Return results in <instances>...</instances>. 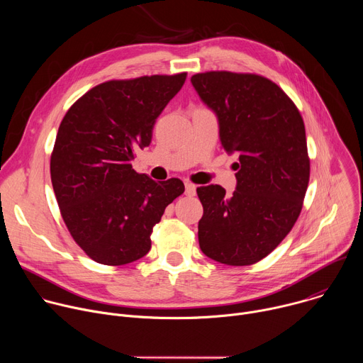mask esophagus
Masks as SVG:
<instances>
[{"label": "esophagus", "mask_w": 363, "mask_h": 363, "mask_svg": "<svg viewBox=\"0 0 363 363\" xmlns=\"http://www.w3.org/2000/svg\"><path fill=\"white\" fill-rule=\"evenodd\" d=\"M196 194V186L191 182H185V195L194 196Z\"/></svg>", "instance_id": "esophagus-1"}]
</instances>
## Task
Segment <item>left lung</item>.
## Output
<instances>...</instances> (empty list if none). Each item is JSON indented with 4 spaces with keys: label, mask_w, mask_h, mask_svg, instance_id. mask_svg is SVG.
<instances>
[{
    "label": "left lung",
    "mask_w": 363,
    "mask_h": 363,
    "mask_svg": "<svg viewBox=\"0 0 363 363\" xmlns=\"http://www.w3.org/2000/svg\"><path fill=\"white\" fill-rule=\"evenodd\" d=\"M218 119L220 140L237 155V185L196 188L203 206L199 248L227 266H250L269 255L301 211L310 161L304 123L289 96L258 74L206 72L191 77Z\"/></svg>",
    "instance_id": "left-lung-1"
}]
</instances>
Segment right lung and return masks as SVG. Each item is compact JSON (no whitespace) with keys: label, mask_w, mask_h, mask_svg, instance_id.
<instances>
[{"label":"right lung","mask_w":363,"mask_h":363,"mask_svg":"<svg viewBox=\"0 0 363 363\" xmlns=\"http://www.w3.org/2000/svg\"><path fill=\"white\" fill-rule=\"evenodd\" d=\"M186 73L111 80L83 94L63 118L50 172L62 217L96 263L123 266L150 250L153 225L185 186L132 169L136 147L152 129Z\"/></svg>","instance_id":"add662e5"}]
</instances>
